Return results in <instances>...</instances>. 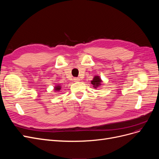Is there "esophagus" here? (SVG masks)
<instances>
[{
    "instance_id": "esophagus-1",
    "label": "esophagus",
    "mask_w": 159,
    "mask_h": 159,
    "mask_svg": "<svg viewBox=\"0 0 159 159\" xmlns=\"http://www.w3.org/2000/svg\"><path fill=\"white\" fill-rule=\"evenodd\" d=\"M74 81H80V80L79 78H74Z\"/></svg>"
}]
</instances>
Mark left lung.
Here are the masks:
<instances>
[{
    "instance_id": "left-lung-1",
    "label": "left lung",
    "mask_w": 159,
    "mask_h": 159,
    "mask_svg": "<svg viewBox=\"0 0 159 159\" xmlns=\"http://www.w3.org/2000/svg\"><path fill=\"white\" fill-rule=\"evenodd\" d=\"M102 81H103L101 79V78H100L99 75H95L93 77V80H91V84L93 85V87L96 89L97 88H98L99 86L102 85Z\"/></svg>"
}]
</instances>
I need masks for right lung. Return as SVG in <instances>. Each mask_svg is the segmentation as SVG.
<instances>
[{"label": "right lung", "mask_w": 159, "mask_h": 159, "mask_svg": "<svg viewBox=\"0 0 159 159\" xmlns=\"http://www.w3.org/2000/svg\"><path fill=\"white\" fill-rule=\"evenodd\" d=\"M61 85L57 84V85H56L55 86V87H54V91H59L61 90Z\"/></svg>", "instance_id": "right-lung-1"}]
</instances>
